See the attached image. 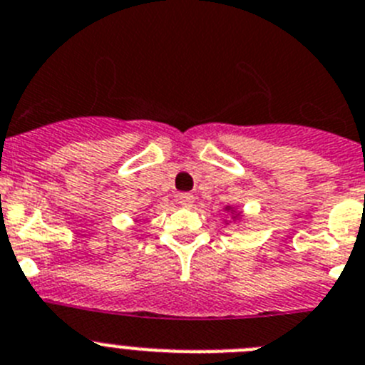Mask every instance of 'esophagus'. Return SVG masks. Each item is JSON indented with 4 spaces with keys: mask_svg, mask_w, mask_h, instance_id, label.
I'll return each mask as SVG.
<instances>
[{
    "mask_svg": "<svg viewBox=\"0 0 365 365\" xmlns=\"http://www.w3.org/2000/svg\"><path fill=\"white\" fill-rule=\"evenodd\" d=\"M192 202H195V196L190 195V192H182V195L178 196V203L183 207H190L192 205Z\"/></svg>",
    "mask_w": 365,
    "mask_h": 365,
    "instance_id": "1",
    "label": "esophagus"
}]
</instances>
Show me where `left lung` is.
<instances>
[{"mask_svg":"<svg viewBox=\"0 0 365 365\" xmlns=\"http://www.w3.org/2000/svg\"><path fill=\"white\" fill-rule=\"evenodd\" d=\"M229 211H231V207H229Z\"/></svg>","mask_w":365,"mask_h":365,"instance_id":"8db88e82","label":"left lung"}]
</instances>
